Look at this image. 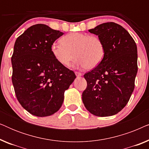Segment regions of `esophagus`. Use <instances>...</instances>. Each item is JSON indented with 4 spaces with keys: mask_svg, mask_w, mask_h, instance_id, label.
Segmentation results:
<instances>
[{
    "mask_svg": "<svg viewBox=\"0 0 149 149\" xmlns=\"http://www.w3.org/2000/svg\"><path fill=\"white\" fill-rule=\"evenodd\" d=\"M75 74H76L77 77H81V76H83L82 73H81V72H75Z\"/></svg>",
    "mask_w": 149,
    "mask_h": 149,
    "instance_id": "obj_1",
    "label": "esophagus"
}]
</instances>
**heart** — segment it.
Listing matches in <instances>:
<instances>
[{"mask_svg": "<svg viewBox=\"0 0 149 149\" xmlns=\"http://www.w3.org/2000/svg\"><path fill=\"white\" fill-rule=\"evenodd\" d=\"M60 41L61 43H52L51 52L57 62L62 66H69L74 56L77 58V66L93 68L104 57V44L97 36L72 32L63 36Z\"/></svg>", "mask_w": 149, "mask_h": 149, "instance_id": "obj_1", "label": "heart"}]
</instances>
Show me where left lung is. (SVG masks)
Returning <instances> with one entry per match:
<instances>
[{"label": "left lung", "instance_id": "obj_1", "mask_svg": "<svg viewBox=\"0 0 149 149\" xmlns=\"http://www.w3.org/2000/svg\"><path fill=\"white\" fill-rule=\"evenodd\" d=\"M105 47L101 62L84 74L87 87L82 100L89 113L97 117L112 116L127 104L134 89L138 72L137 46L125 28L107 22L89 30Z\"/></svg>", "mask_w": 149, "mask_h": 149}]
</instances>
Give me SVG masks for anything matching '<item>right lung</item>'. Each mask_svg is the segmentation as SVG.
<instances>
[{"label": "right lung", "instance_id": "obj_1", "mask_svg": "<svg viewBox=\"0 0 149 149\" xmlns=\"http://www.w3.org/2000/svg\"><path fill=\"white\" fill-rule=\"evenodd\" d=\"M64 33L45 24L28 28L15 40L11 57L14 90L22 107L37 117L54 115L62 107L64 91L76 78L61 65L51 46Z\"/></svg>", "mask_w": 149, "mask_h": 149}]
</instances>
